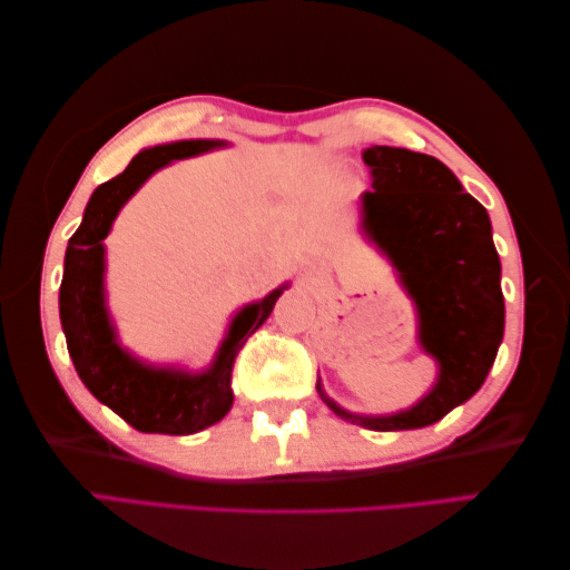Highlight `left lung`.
<instances>
[{"mask_svg": "<svg viewBox=\"0 0 570 570\" xmlns=\"http://www.w3.org/2000/svg\"><path fill=\"white\" fill-rule=\"evenodd\" d=\"M372 190L362 193V229L377 245L421 321V345L439 362V382L416 406L392 416H360L316 390L337 416L372 431L431 426L475 394L504 335L502 266L488 210L451 168L429 154L370 147Z\"/></svg>", "mask_w": 570, "mask_h": 570, "instance_id": "obj_1", "label": "left lung"}]
</instances>
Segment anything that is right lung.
<instances>
[{
    "instance_id": "1",
    "label": "right lung",
    "mask_w": 570,
    "mask_h": 570,
    "mask_svg": "<svg viewBox=\"0 0 570 570\" xmlns=\"http://www.w3.org/2000/svg\"><path fill=\"white\" fill-rule=\"evenodd\" d=\"M215 147H225V141L188 139L139 151L122 174L95 188L80 227L68 239L58 306L70 360L92 396L144 433H198L227 414L235 399V357L247 337L269 318L276 298L286 288V284L278 286L257 304L242 308L229 323L213 365L200 374L156 370L119 347L105 308L102 239L122 205L154 171Z\"/></svg>"
}]
</instances>
